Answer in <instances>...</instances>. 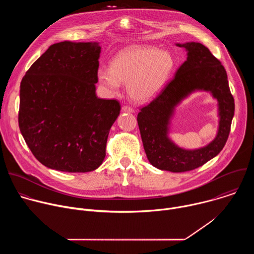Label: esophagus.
Listing matches in <instances>:
<instances>
[{
	"mask_svg": "<svg viewBox=\"0 0 254 254\" xmlns=\"http://www.w3.org/2000/svg\"><path fill=\"white\" fill-rule=\"evenodd\" d=\"M122 112H123V113H133L134 111L132 110L131 107L125 105V106H123V107H122Z\"/></svg>",
	"mask_w": 254,
	"mask_h": 254,
	"instance_id": "obj_1",
	"label": "esophagus"
}]
</instances>
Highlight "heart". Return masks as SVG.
Listing matches in <instances>:
<instances>
[{
	"instance_id": "b5f03b06",
	"label": "heart",
	"mask_w": 254,
	"mask_h": 254,
	"mask_svg": "<svg viewBox=\"0 0 254 254\" xmlns=\"http://www.w3.org/2000/svg\"><path fill=\"white\" fill-rule=\"evenodd\" d=\"M174 68L175 60L169 51L135 45L121 51L112 66L99 67L96 77L107 93L117 94L122 83H127L133 101L147 102L161 91Z\"/></svg>"
}]
</instances>
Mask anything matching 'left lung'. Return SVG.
<instances>
[{"label": "left lung", "mask_w": 254, "mask_h": 254, "mask_svg": "<svg viewBox=\"0 0 254 254\" xmlns=\"http://www.w3.org/2000/svg\"><path fill=\"white\" fill-rule=\"evenodd\" d=\"M187 51L186 61L160 94L137 115V125L149 162L159 170L181 173L201 167L218 155L227 141L234 116V99L226 70L207 47L198 42L176 43ZM196 91L209 92L217 100L219 129L206 146L180 148L169 137L175 107Z\"/></svg>", "instance_id": "obj_1"}]
</instances>
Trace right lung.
<instances>
[{"label":"right lung","instance_id":"1","mask_svg":"<svg viewBox=\"0 0 254 254\" xmlns=\"http://www.w3.org/2000/svg\"><path fill=\"white\" fill-rule=\"evenodd\" d=\"M98 42L63 41L36 60L20 85L19 127L45 167L68 173L97 169L121 105L96 96Z\"/></svg>","mask_w":254,"mask_h":254}]
</instances>
